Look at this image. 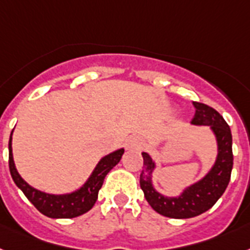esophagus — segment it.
I'll return each instance as SVG.
<instances>
[{
	"instance_id": "esophagus-1",
	"label": "esophagus",
	"mask_w": 250,
	"mask_h": 250,
	"mask_svg": "<svg viewBox=\"0 0 250 250\" xmlns=\"http://www.w3.org/2000/svg\"><path fill=\"white\" fill-rule=\"evenodd\" d=\"M144 146V140L142 138H131V139L127 140V148L129 149H138V148H142Z\"/></svg>"
}]
</instances>
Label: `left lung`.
<instances>
[{
  "mask_svg": "<svg viewBox=\"0 0 250 250\" xmlns=\"http://www.w3.org/2000/svg\"><path fill=\"white\" fill-rule=\"evenodd\" d=\"M195 113L191 124L208 125L217 138L218 156L212 170L197 184L185 189L177 198H168L154 190L152 185V171L154 162L149 154L143 152V168L140 172V188L150 207L162 216L170 218H190L208 211L220 199L229 185L232 170L231 130L224 117L201 102H193Z\"/></svg>",
  "mask_w": 250,
  "mask_h": 250,
  "instance_id": "obj_1",
  "label": "left lung"
}]
</instances>
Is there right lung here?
<instances>
[{
  "instance_id": "obj_1",
  "label": "right lung",
  "mask_w": 250,
  "mask_h": 250,
  "mask_svg": "<svg viewBox=\"0 0 250 250\" xmlns=\"http://www.w3.org/2000/svg\"><path fill=\"white\" fill-rule=\"evenodd\" d=\"M11 135H10L9 140V167L12 180L15 181L18 188L21 189L24 195L32 202L33 206L41 213L51 218H73L89 211L96 203L97 198H98V191L102 187L106 175L110 172L111 168H113L120 162L124 154V149H119L106 157H103L98 162L88 181L83 185V188H80L79 190L65 195H52L32 188L19 175L14 160H12Z\"/></svg>"
}]
</instances>
